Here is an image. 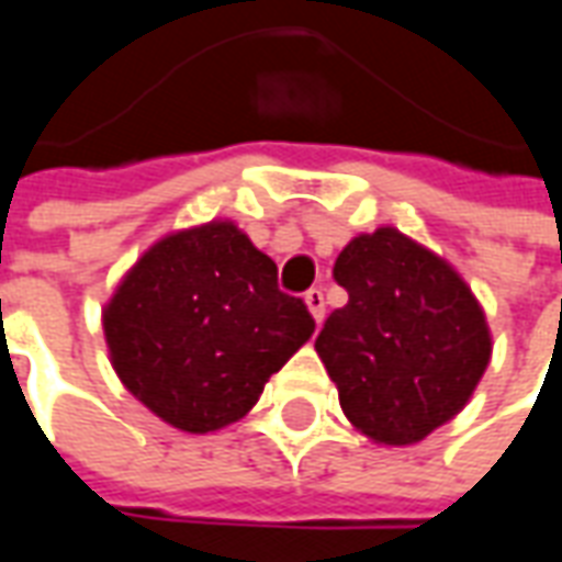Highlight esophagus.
I'll use <instances>...</instances> for the list:
<instances>
[{"instance_id":"1","label":"esophagus","mask_w":562,"mask_h":562,"mask_svg":"<svg viewBox=\"0 0 562 562\" xmlns=\"http://www.w3.org/2000/svg\"><path fill=\"white\" fill-rule=\"evenodd\" d=\"M304 304H307L310 316L316 322L325 319V297H322V289H310L307 294H304Z\"/></svg>"}]
</instances>
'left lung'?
I'll return each instance as SVG.
<instances>
[{
    "mask_svg": "<svg viewBox=\"0 0 562 562\" xmlns=\"http://www.w3.org/2000/svg\"><path fill=\"white\" fill-rule=\"evenodd\" d=\"M335 280L349 301L325 319L316 352L340 407L374 445H417L457 417L484 376V307L450 261L390 225L352 237Z\"/></svg>",
    "mask_w": 562,
    "mask_h": 562,
    "instance_id": "left-lung-1",
    "label": "left lung"
}]
</instances>
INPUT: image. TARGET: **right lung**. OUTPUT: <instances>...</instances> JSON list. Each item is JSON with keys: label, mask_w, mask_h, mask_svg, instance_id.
I'll list each match as a JSON object with an SVG mask.
<instances>
[{"label": "right lung", "mask_w": 562, "mask_h": 562, "mask_svg": "<svg viewBox=\"0 0 562 562\" xmlns=\"http://www.w3.org/2000/svg\"><path fill=\"white\" fill-rule=\"evenodd\" d=\"M313 328L304 301L280 292L277 265L227 218L160 237L103 307L124 390L191 435L246 417Z\"/></svg>", "instance_id": "obj_1"}]
</instances>
